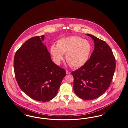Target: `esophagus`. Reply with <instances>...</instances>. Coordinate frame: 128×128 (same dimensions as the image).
<instances>
[{"instance_id": "1", "label": "esophagus", "mask_w": 128, "mask_h": 128, "mask_svg": "<svg viewBox=\"0 0 128 128\" xmlns=\"http://www.w3.org/2000/svg\"><path fill=\"white\" fill-rule=\"evenodd\" d=\"M66 74H71V72H70V71H68V70H66Z\"/></svg>"}]
</instances>
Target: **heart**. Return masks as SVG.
Returning a JSON list of instances; mask_svg holds the SVG:
<instances>
[{"mask_svg": "<svg viewBox=\"0 0 128 128\" xmlns=\"http://www.w3.org/2000/svg\"><path fill=\"white\" fill-rule=\"evenodd\" d=\"M92 45L89 41L77 36H72L59 39L56 46L50 47V53L56 64H60L66 54V59L73 68L83 66L89 59Z\"/></svg>", "mask_w": 128, "mask_h": 128, "instance_id": "b5f03b06", "label": "heart"}]
</instances>
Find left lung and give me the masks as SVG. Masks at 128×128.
I'll return each mask as SVG.
<instances>
[{
	"mask_svg": "<svg viewBox=\"0 0 128 128\" xmlns=\"http://www.w3.org/2000/svg\"><path fill=\"white\" fill-rule=\"evenodd\" d=\"M94 42V49L87 62L72 72L73 88L79 98L93 100L104 94L111 84L116 61L110 47L106 42L89 34Z\"/></svg>",
	"mask_w": 128,
	"mask_h": 128,
	"instance_id": "left-lung-1",
	"label": "left lung"
}]
</instances>
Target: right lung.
Segmentation results:
<instances>
[{
	"mask_svg": "<svg viewBox=\"0 0 128 128\" xmlns=\"http://www.w3.org/2000/svg\"><path fill=\"white\" fill-rule=\"evenodd\" d=\"M44 40V35L26 41L15 54L14 69L22 91L34 100L46 102L56 96L66 72L52 61Z\"/></svg>",
	"mask_w": 128,
	"mask_h": 128,
	"instance_id": "add662e5",
	"label": "right lung"
}]
</instances>
